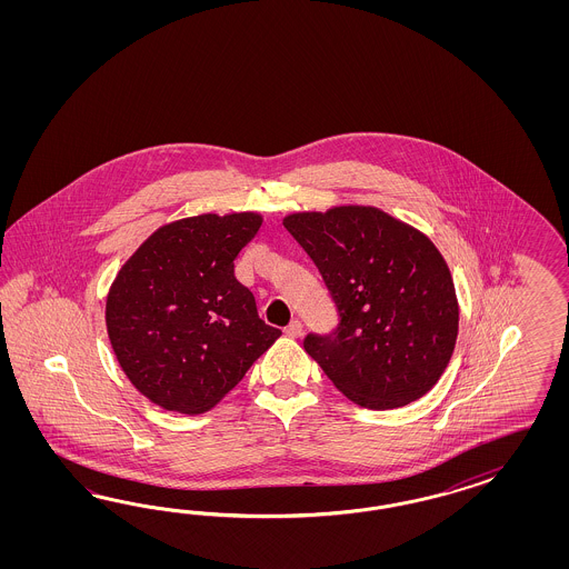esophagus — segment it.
I'll use <instances>...</instances> for the list:
<instances>
[{
  "label": "esophagus",
  "mask_w": 569,
  "mask_h": 569,
  "mask_svg": "<svg viewBox=\"0 0 569 569\" xmlns=\"http://www.w3.org/2000/svg\"><path fill=\"white\" fill-rule=\"evenodd\" d=\"M283 331H286V336H290V338H300V336H302V323H300L298 319H293L292 323L283 329Z\"/></svg>",
  "instance_id": "esophagus-1"
}]
</instances>
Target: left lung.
I'll return each instance as SVG.
<instances>
[{"label":"left lung","instance_id":"obj_1","mask_svg":"<svg viewBox=\"0 0 569 569\" xmlns=\"http://www.w3.org/2000/svg\"><path fill=\"white\" fill-rule=\"evenodd\" d=\"M283 227L326 281L338 310L305 350L333 386L367 409H397L430 392L459 331L447 262L411 224L371 207L296 212Z\"/></svg>","mask_w":569,"mask_h":569}]
</instances>
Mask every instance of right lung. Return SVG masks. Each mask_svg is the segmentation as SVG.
<instances>
[{"instance_id":"obj_1","label":"right lung","mask_w":569,"mask_h":569,"mask_svg":"<svg viewBox=\"0 0 569 569\" xmlns=\"http://www.w3.org/2000/svg\"><path fill=\"white\" fill-rule=\"evenodd\" d=\"M257 212L164 224L122 264L106 300L108 338L143 397L177 413L212 409L281 336L236 279Z\"/></svg>"}]
</instances>
